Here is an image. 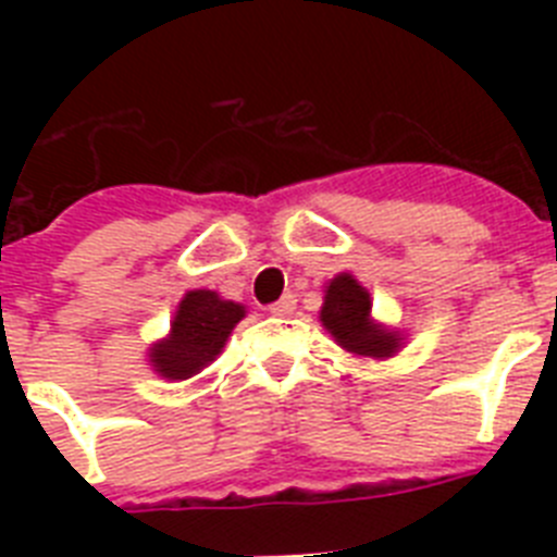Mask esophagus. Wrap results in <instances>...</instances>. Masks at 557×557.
<instances>
[{
	"instance_id": "34e87169",
	"label": "esophagus",
	"mask_w": 557,
	"mask_h": 557,
	"mask_svg": "<svg viewBox=\"0 0 557 557\" xmlns=\"http://www.w3.org/2000/svg\"><path fill=\"white\" fill-rule=\"evenodd\" d=\"M295 304H298V301H295V295L287 293V295H282V298L273 304V307H270V312H273V314H293Z\"/></svg>"
}]
</instances>
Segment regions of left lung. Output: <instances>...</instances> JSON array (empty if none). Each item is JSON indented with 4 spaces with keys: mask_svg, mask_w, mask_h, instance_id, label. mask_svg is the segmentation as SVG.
<instances>
[{
    "mask_svg": "<svg viewBox=\"0 0 557 557\" xmlns=\"http://www.w3.org/2000/svg\"><path fill=\"white\" fill-rule=\"evenodd\" d=\"M321 323L339 348L354 357L387 359L401 348V334L371 318V293L351 273L334 275L326 284Z\"/></svg>",
    "mask_w": 557,
    "mask_h": 557,
    "instance_id": "left-lung-1",
    "label": "left lung"
}]
</instances>
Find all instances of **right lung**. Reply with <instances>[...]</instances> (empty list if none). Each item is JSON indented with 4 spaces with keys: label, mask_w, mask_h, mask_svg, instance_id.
<instances>
[{
    "label": "right lung",
    "mask_w": 557,
    "mask_h": 557,
    "mask_svg": "<svg viewBox=\"0 0 557 557\" xmlns=\"http://www.w3.org/2000/svg\"><path fill=\"white\" fill-rule=\"evenodd\" d=\"M245 318L243 304L223 301L211 289H189L175 309L170 334L150 348L152 371L164 379H189L220 357L225 339Z\"/></svg>",
    "instance_id": "obj_1"
}]
</instances>
